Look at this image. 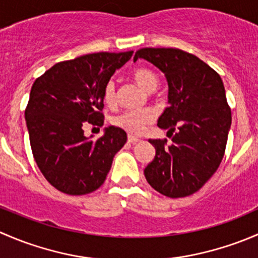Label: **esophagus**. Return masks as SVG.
Here are the masks:
<instances>
[{
    "label": "esophagus",
    "instance_id": "34e87169",
    "mask_svg": "<svg viewBox=\"0 0 258 258\" xmlns=\"http://www.w3.org/2000/svg\"><path fill=\"white\" fill-rule=\"evenodd\" d=\"M128 142L130 144H137V142L140 141V139L139 137H136V136H131V135H128Z\"/></svg>",
    "mask_w": 258,
    "mask_h": 258
}]
</instances>
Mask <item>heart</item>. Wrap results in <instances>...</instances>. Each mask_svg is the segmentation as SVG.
<instances>
[{"instance_id":"1","label":"heart","mask_w":258,"mask_h":258,"mask_svg":"<svg viewBox=\"0 0 258 258\" xmlns=\"http://www.w3.org/2000/svg\"><path fill=\"white\" fill-rule=\"evenodd\" d=\"M132 77L139 86H141L147 92H153L158 87V77L152 70L147 67H139L134 70ZM103 101L107 106L112 107L117 102V88L113 81H108L103 88ZM155 114L151 110L123 111L116 114L112 118V123L118 128L132 135L141 134L147 124L152 123Z\"/></svg>"}]
</instances>
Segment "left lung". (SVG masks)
I'll use <instances>...</instances> for the list:
<instances>
[{"mask_svg":"<svg viewBox=\"0 0 258 258\" xmlns=\"http://www.w3.org/2000/svg\"><path fill=\"white\" fill-rule=\"evenodd\" d=\"M145 58L165 74L168 106L158 127L175 132L167 140H148L156 156L145 168L148 183L163 196L186 197L217 171L227 144L231 108L220 75L195 54L178 48H141Z\"/></svg>","mask_w":258,"mask_h":258,"instance_id":"1","label":"left lung"}]
</instances>
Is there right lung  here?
<instances>
[{
	"instance_id": "add662e5",
	"label": "right lung",
	"mask_w": 258,
	"mask_h": 258,
	"mask_svg": "<svg viewBox=\"0 0 258 258\" xmlns=\"http://www.w3.org/2000/svg\"><path fill=\"white\" fill-rule=\"evenodd\" d=\"M134 51L98 52L52 66L33 82L25 110L32 155L38 168L58 191L87 195L102 186L126 132L110 126L93 141L86 124L101 127L103 88Z\"/></svg>"
}]
</instances>
